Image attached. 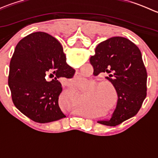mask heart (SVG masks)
Wrapping results in <instances>:
<instances>
[{
	"label": "heart",
	"mask_w": 158,
	"mask_h": 158,
	"mask_svg": "<svg viewBox=\"0 0 158 158\" xmlns=\"http://www.w3.org/2000/svg\"><path fill=\"white\" fill-rule=\"evenodd\" d=\"M85 82H87V81L85 80L84 78H82V77H75L74 79L72 80V83H73V85H76V86H80V85H82V84L85 83ZM98 89H101L102 90V89H103V87H99V88L98 87ZM98 97H102V95H99V96ZM88 102H89V101H88Z\"/></svg>",
	"instance_id": "heart-1"
}]
</instances>
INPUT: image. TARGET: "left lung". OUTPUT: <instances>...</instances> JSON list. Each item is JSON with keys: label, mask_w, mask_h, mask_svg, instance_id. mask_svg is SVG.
Returning a JSON list of instances; mask_svg holds the SVG:
<instances>
[{"label": "left lung", "mask_w": 158, "mask_h": 158, "mask_svg": "<svg viewBox=\"0 0 158 158\" xmlns=\"http://www.w3.org/2000/svg\"><path fill=\"white\" fill-rule=\"evenodd\" d=\"M56 49L61 53L60 43L54 38ZM95 54L90 57L95 76L109 74L106 79L111 82L118 95L115 109L109 120L98 123L116 126L135 116L141 109L147 95V71L139 48L128 39L111 37L100 43Z\"/></svg>", "instance_id": "1"}]
</instances>
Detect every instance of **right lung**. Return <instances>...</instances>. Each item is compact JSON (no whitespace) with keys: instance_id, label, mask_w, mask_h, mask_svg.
<instances>
[{"instance_id":"right-lung-1","label":"right lung","mask_w":158,"mask_h":158,"mask_svg":"<svg viewBox=\"0 0 158 158\" xmlns=\"http://www.w3.org/2000/svg\"><path fill=\"white\" fill-rule=\"evenodd\" d=\"M75 72L56 49L54 37L44 32L27 35L16 46L10 63L8 85L14 106L38 123L63 118L58 103L63 90L59 79H71Z\"/></svg>"}]
</instances>
